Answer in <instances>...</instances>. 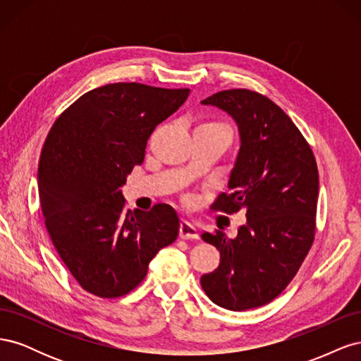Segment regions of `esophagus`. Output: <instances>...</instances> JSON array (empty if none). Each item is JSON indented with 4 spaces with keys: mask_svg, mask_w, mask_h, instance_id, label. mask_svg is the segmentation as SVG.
I'll use <instances>...</instances> for the list:
<instances>
[{
    "mask_svg": "<svg viewBox=\"0 0 361 361\" xmlns=\"http://www.w3.org/2000/svg\"><path fill=\"white\" fill-rule=\"evenodd\" d=\"M179 236L182 239H197L199 233H197V228H195L190 221L183 220L180 223V228H179Z\"/></svg>",
    "mask_w": 361,
    "mask_h": 361,
    "instance_id": "esophagus-1",
    "label": "esophagus"
}]
</instances>
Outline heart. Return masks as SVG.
I'll use <instances>...</instances> for the list:
<instances>
[{
    "instance_id": "obj_1",
    "label": "heart",
    "mask_w": 361,
    "mask_h": 361,
    "mask_svg": "<svg viewBox=\"0 0 361 361\" xmlns=\"http://www.w3.org/2000/svg\"><path fill=\"white\" fill-rule=\"evenodd\" d=\"M199 128H207V129H212V130H218V133L224 134L226 137H228V140H231V134H228V129L221 125V123H216V122H206V123H202Z\"/></svg>"
}]
</instances>
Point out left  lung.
<instances>
[{"mask_svg": "<svg viewBox=\"0 0 361 361\" xmlns=\"http://www.w3.org/2000/svg\"><path fill=\"white\" fill-rule=\"evenodd\" d=\"M231 114L241 147L212 209L244 211L236 238L204 232L220 251V265L200 279L215 304L241 312L280 295L313 244L319 174L313 152L289 116L267 96L247 89L218 92L202 101Z\"/></svg>", "mask_w": 361, "mask_h": 361, "instance_id": "1", "label": "left lung"}]
</instances>
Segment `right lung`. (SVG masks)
<instances>
[{
    "instance_id": "add662e5",
    "label": "right lung",
    "mask_w": 361,
    "mask_h": 361,
    "mask_svg": "<svg viewBox=\"0 0 361 361\" xmlns=\"http://www.w3.org/2000/svg\"><path fill=\"white\" fill-rule=\"evenodd\" d=\"M188 94L140 82L97 87L60 114L45 140L37 187L47 231L71 274L96 297L135 289L149 262L178 238L170 204L130 212L120 187L143 162L154 129Z\"/></svg>"
}]
</instances>
